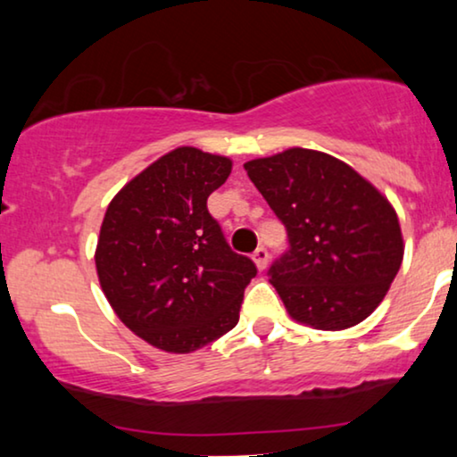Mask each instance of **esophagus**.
<instances>
[{
    "label": "esophagus",
    "mask_w": 457,
    "mask_h": 457,
    "mask_svg": "<svg viewBox=\"0 0 457 457\" xmlns=\"http://www.w3.org/2000/svg\"><path fill=\"white\" fill-rule=\"evenodd\" d=\"M252 258H253V262H255V266H258V270H266V268H268V252H266L264 247L255 249Z\"/></svg>",
    "instance_id": "34e87169"
}]
</instances>
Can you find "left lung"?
Here are the masks:
<instances>
[{
	"mask_svg": "<svg viewBox=\"0 0 457 457\" xmlns=\"http://www.w3.org/2000/svg\"><path fill=\"white\" fill-rule=\"evenodd\" d=\"M289 237L270 283L293 320L355 327L377 310L403 260L397 214L345 162L291 147L243 164Z\"/></svg>",
	"mask_w": 457,
	"mask_h": 457,
	"instance_id": "1",
	"label": "left lung"
}]
</instances>
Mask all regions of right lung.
I'll return each instance as SVG.
<instances>
[{"label":"right lung","instance_id":"right-lung-1","mask_svg":"<svg viewBox=\"0 0 457 457\" xmlns=\"http://www.w3.org/2000/svg\"><path fill=\"white\" fill-rule=\"evenodd\" d=\"M230 168L224 155L177 147L130 179L105 210L99 285L116 316L162 352L191 353L235 328L258 272L208 212Z\"/></svg>","mask_w":457,"mask_h":457}]
</instances>
